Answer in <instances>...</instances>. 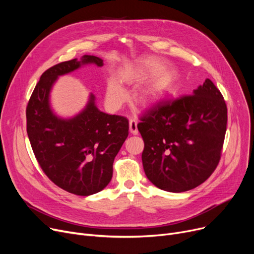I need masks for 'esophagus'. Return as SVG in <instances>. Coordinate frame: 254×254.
<instances>
[{
	"label": "esophagus",
	"instance_id": "esophagus-1",
	"mask_svg": "<svg viewBox=\"0 0 254 254\" xmlns=\"http://www.w3.org/2000/svg\"><path fill=\"white\" fill-rule=\"evenodd\" d=\"M138 123L134 119H130L129 120V131L131 132L132 135H138V127H137Z\"/></svg>",
	"mask_w": 254,
	"mask_h": 254
}]
</instances>
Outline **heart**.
Listing matches in <instances>:
<instances>
[{"instance_id": "1", "label": "heart", "mask_w": 254, "mask_h": 254, "mask_svg": "<svg viewBox=\"0 0 254 254\" xmlns=\"http://www.w3.org/2000/svg\"><path fill=\"white\" fill-rule=\"evenodd\" d=\"M120 79L126 83H134L137 77L130 72H124L120 74ZM170 91L169 85L163 82H157L151 86L141 89L136 96L138 104L144 107L152 106L161 102L166 98ZM127 99V93L125 88L120 85L116 80L111 79L107 85V100L113 106H119Z\"/></svg>"}]
</instances>
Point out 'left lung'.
Segmentation results:
<instances>
[{"label":"left lung","instance_id":"8db88e82","mask_svg":"<svg viewBox=\"0 0 254 254\" xmlns=\"http://www.w3.org/2000/svg\"><path fill=\"white\" fill-rule=\"evenodd\" d=\"M145 174L170 192L190 190L205 182L221 156L228 109L210 79L191 96L157 104L140 118Z\"/></svg>","mask_w":254,"mask_h":254}]
</instances>
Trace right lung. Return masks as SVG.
I'll use <instances>...</instances> for the list:
<instances>
[{
    "label": "right lung",
    "mask_w": 254,
    "mask_h": 254,
    "mask_svg": "<svg viewBox=\"0 0 254 254\" xmlns=\"http://www.w3.org/2000/svg\"><path fill=\"white\" fill-rule=\"evenodd\" d=\"M87 64H104L102 59L85 55L51 66L26 106V131L40 167L59 188L83 196L109 184L114 158L128 135V120L100 111L92 93L76 116L65 119L53 113L49 96L58 77Z\"/></svg>",
    "instance_id": "obj_1"
}]
</instances>
